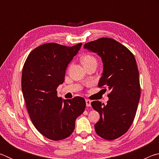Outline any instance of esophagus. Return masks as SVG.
I'll return each instance as SVG.
<instances>
[{"label":"esophagus","mask_w":159,"mask_h":159,"mask_svg":"<svg viewBox=\"0 0 159 159\" xmlns=\"http://www.w3.org/2000/svg\"><path fill=\"white\" fill-rule=\"evenodd\" d=\"M85 103H86V106L87 107L91 106V101L90 99H85Z\"/></svg>","instance_id":"esophagus-1"}]
</instances>
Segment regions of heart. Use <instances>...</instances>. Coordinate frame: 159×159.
Segmentation results:
<instances>
[{"mask_svg": "<svg viewBox=\"0 0 159 159\" xmlns=\"http://www.w3.org/2000/svg\"><path fill=\"white\" fill-rule=\"evenodd\" d=\"M93 62L97 63L96 58L93 55H85L84 57H83V58H82V63L83 65H85V64H90V63H93Z\"/></svg>", "mask_w": 159, "mask_h": 159, "instance_id": "heart-1", "label": "heart"}]
</instances>
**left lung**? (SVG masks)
<instances>
[{
    "label": "left lung",
    "instance_id": "8db88e82",
    "mask_svg": "<svg viewBox=\"0 0 159 159\" xmlns=\"http://www.w3.org/2000/svg\"><path fill=\"white\" fill-rule=\"evenodd\" d=\"M84 48L101 57L103 72L99 87L111 91L107 104L91 102L100 118L95 130L101 138L113 140L122 136L133 122L140 98L139 71L133 54L114 39L101 38L87 43Z\"/></svg>",
    "mask_w": 159,
    "mask_h": 159
}]
</instances>
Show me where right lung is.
<instances>
[{
	"instance_id": "obj_1",
	"label": "right lung",
	"mask_w": 159,
	"mask_h": 159,
	"mask_svg": "<svg viewBox=\"0 0 159 159\" xmlns=\"http://www.w3.org/2000/svg\"><path fill=\"white\" fill-rule=\"evenodd\" d=\"M81 45H41L29 53L24 64L21 90L29 117L37 130L52 140L68 138L74 130L77 117L85 108L81 97L63 99L57 95L68 64Z\"/></svg>"
}]
</instances>
